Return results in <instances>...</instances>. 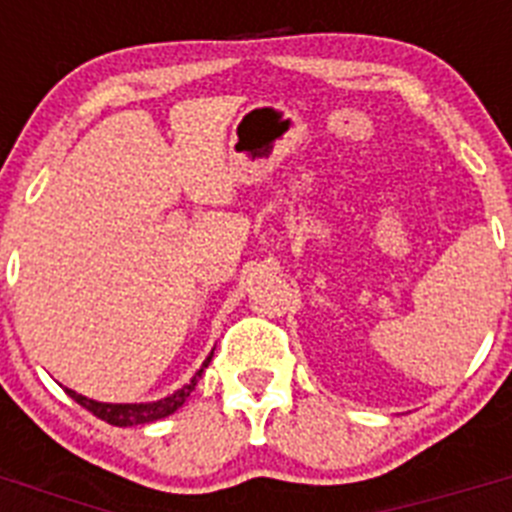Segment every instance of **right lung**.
Segmentation results:
<instances>
[{
	"mask_svg": "<svg viewBox=\"0 0 512 512\" xmlns=\"http://www.w3.org/2000/svg\"><path fill=\"white\" fill-rule=\"evenodd\" d=\"M212 354H215V351H210V356L202 361L200 369L194 372V377L189 379L184 387H179V390L171 392V395L161 397V400H153V402H99V400H89V397L79 395V392H74V390H66V392H69L71 400H76L81 408H87L89 413H94L97 418H102L104 423L120 425V428L153 423V420L166 418V415L176 413V410L182 408L184 402H187V397L192 395L194 387H197V382H200L202 374H205L207 364L212 361Z\"/></svg>",
	"mask_w": 512,
	"mask_h": 512,
	"instance_id": "add662e5",
	"label": "right lung"
}]
</instances>
